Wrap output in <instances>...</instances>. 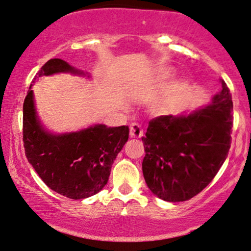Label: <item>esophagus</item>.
<instances>
[{
    "label": "esophagus",
    "mask_w": 251,
    "mask_h": 251,
    "mask_svg": "<svg viewBox=\"0 0 251 251\" xmlns=\"http://www.w3.org/2000/svg\"><path fill=\"white\" fill-rule=\"evenodd\" d=\"M129 135L132 138H140L143 135V128L139 124L134 123L129 126Z\"/></svg>",
    "instance_id": "esophagus-1"
}]
</instances>
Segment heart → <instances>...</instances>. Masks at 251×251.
<instances>
[{
	"mask_svg": "<svg viewBox=\"0 0 251 251\" xmlns=\"http://www.w3.org/2000/svg\"><path fill=\"white\" fill-rule=\"evenodd\" d=\"M172 77H174V72L171 70H159L154 76V82L158 86H162L164 83L170 81ZM184 87L185 86L180 85L179 88L176 89V91L169 92V93L164 94V96L155 99L154 102L152 103V109H153L155 113H168L174 107L176 100L178 99L179 93L183 91Z\"/></svg>",
	"mask_w": 251,
	"mask_h": 251,
	"instance_id": "heart-1",
	"label": "heart"
}]
</instances>
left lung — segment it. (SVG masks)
Returning <instances> with one entry per match:
<instances>
[{
    "instance_id": "8db88e82",
    "label": "left lung",
    "mask_w": 251,
    "mask_h": 251,
    "mask_svg": "<svg viewBox=\"0 0 251 251\" xmlns=\"http://www.w3.org/2000/svg\"><path fill=\"white\" fill-rule=\"evenodd\" d=\"M211 102L190 113L160 116L150 122L143 175L152 194L184 201L209 185L226 162L231 144L232 100L226 83Z\"/></svg>"
}]
</instances>
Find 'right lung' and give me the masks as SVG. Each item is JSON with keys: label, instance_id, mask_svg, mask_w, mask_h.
I'll list each match as a JSON object with an SVG mask.
<instances>
[{"label": "right lung", "instance_id": "obj_1", "mask_svg": "<svg viewBox=\"0 0 251 251\" xmlns=\"http://www.w3.org/2000/svg\"><path fill=\"white\" fill-rule=\"evenodd\" d=\"M60 73L89 77L61 59H50L37 72L24 102L25 157L48 188L72 200H83L107 184L112 164L128 139V126L96 124L80 131L53 133L45 128L31 87L41 76Z\"/></svg>", "mask_w": 251, "mask_h": 251}]
</instances>
